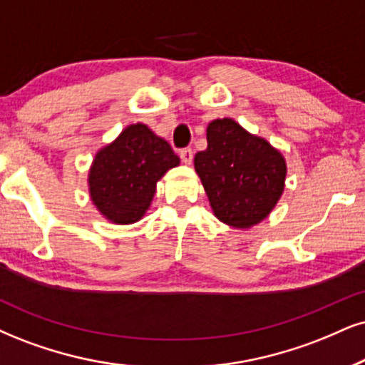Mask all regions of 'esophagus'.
Here are the masks:
<instances>
[{"mask_svg": "<svg viewBox=\"0 0 365 365\" xmlns=\"http://www.w3.org/2000/svg\"><path fill=\"white\" fill-rule=\"evenodd\" d=\"M179 155H181V160L184 162V164L190 165L192 162V157H195V152H192L191 148H182L181 154H179Z\"/></svg>", "mask_w": 365, "mask_h": 365, "instance_id": "obj_1", "label": "esophagus"}]
</instances>
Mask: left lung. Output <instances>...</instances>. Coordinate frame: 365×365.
<instances>
[{
  "instance_id": "8db88e82",
  "label": "left lung",
  "mask_w": 365,
  "mask_h": 365,
  "mask_svg": "<svg viewBox=\"0 0 365 365\" xmlns=\"http://www.w3.org/2000/svg\"><path fill=\"white\" fill-rule=\"evenodd\" d=\"M206 140V150L195 155V169L215 217L235 228L267 218L284 191L287 168L281 152L232 118L211 121Z\"/></svg>"
}]
</instances>
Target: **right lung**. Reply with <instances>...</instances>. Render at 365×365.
I'll return each mask as SVG.
<instances>
[{"instance_id":"add662e5","label":"right lung","mask_w":365,"mask_h":365,"mask_svg":"<svg viewBox=\"0 0 365 365\" xmlns=\"http://www.w3.org/2000/svg\"><path fill=\"white\" fill-rule=\"evenodd\" d=\"M179 165V157L147 125H130L94 155L89 195L98 211L116 225L138 222L150 206L157 181Z\"/></svg>"}]
</instances>
